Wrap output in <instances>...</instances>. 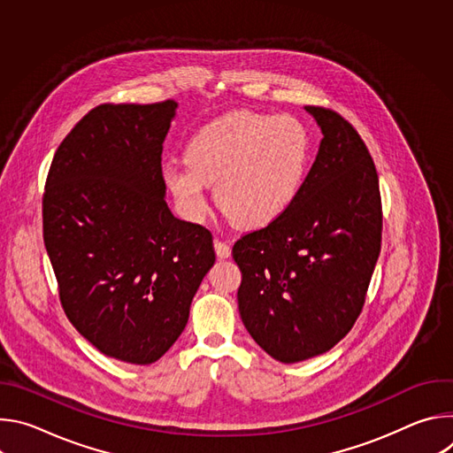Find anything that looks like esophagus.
<instances>
[{
    "instance_id": "34e87169",
    "label": "esophagus",
    "mask_w": 453,
    "mask_h": 453,
    "mask_svg": "<svg viewBox=\"0 0 453 453\" xmlns=\"http://www.w3.org/2000/svg\"><path fill=\"white\" fill-rule=\"evenodd\" d=\"M215 252H217V256L219 257H222V260H226V257H229L231 256V247L226 243V242H222V240H215Z\"/></svg>"
}]
</instances>
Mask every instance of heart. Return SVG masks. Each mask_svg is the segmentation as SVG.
Listing matches in <instances>:
<instances>
[{"mask_svg": "<svg viewBox=\"0 0 453 453\" xmlns=\"http://www.w3.org/2000/svg\"><path fill=\"white\" fill-rule=\"evenodd\" d=\"M306 161V133L297 119L236 111L199 128L186 143V165H166L163 180L186 219L206 217L208 186H215L217 204L227 219L260 229L290 210Z\"/></svg>", "mask_w": 453, "mask_h": 453, "instance_id": "obj_1", "label": "heart"}]
</instances>
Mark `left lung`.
Returning <instances> with one entry per match:
<instances>
[{"label": "left lung", "instance_id": "obj_1", "mask_svg": "<svg viewBox=\"0 0 453 453\" xmlns=\"http://www.w3.org/2000/svg\"><path fill=\"white\" fill-rule=\"evenodd\" d=\"M304 109L322 140L294 204L233 247L243 326L283 364L326 353L348 335L381 243L378 175L365 143L335 111Z\"/></svg>", "mask_w": 453, "mask_h": 453}]
</instances>
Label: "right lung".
Wrapping results in <instances>:
<instances>
[{"label": "right lung", "mask_w": 453, "mask_h": 453, "mask_svg": "<svg viewBox=\"0 0 453 453\" xmlns=\"http://www.w3.org/2000/svg\"><path fill=\"white\" fill-rule=\"evenodd\" d=\"M177 102L102 104L58 145L42 236L77 332L127 364L159 360L215 264L211 233L165 201L163 142Z\"/></svg>", "instance_id": "add662e5"}]
</instances>
